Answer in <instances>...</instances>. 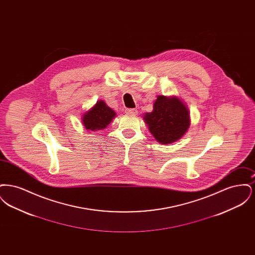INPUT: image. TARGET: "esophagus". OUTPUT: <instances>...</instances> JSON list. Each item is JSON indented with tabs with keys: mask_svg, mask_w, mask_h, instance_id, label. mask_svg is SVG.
Segmentation results:
<instances>
[{
	"mask_svg": "<svg viewBox=\"0 0 255 255\" xmlns=\"http://www.w3.org/2000/svg\"><path fill=\"white\" fill-rule=\"evenodd\" d=\"M125 113L127 114V115H136L137 114V110L136 109H126L125 110Z\"/></svg>",
	"mask_w": 255,
	"mask_h": 255,
	"instance_id": "34e87169",
	"label": "esophagus"
}]
</instances>
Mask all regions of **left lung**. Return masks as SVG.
Instances as JSON below:
<instances>
[{"label": "left lung", "instance_id": "left-lung-1", "mask_svg": "<svg viewBox=\"0 0 255 255\" xmlns=\"http://www.w3.org/2000/svg\"><path fill=\"white\" fill-rule=\"evenodd\" d=\"M150 133L160 144H170L181 139L190 127L187 106L176 96H158L153 111L143 115Z\"/></svg>", "mask_w": 255, "mask_h": 255}]
</instances>
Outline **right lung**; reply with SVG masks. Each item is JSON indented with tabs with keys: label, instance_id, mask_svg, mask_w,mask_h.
Segmentation results:
<instances>
[{
	"label": "right lung",
	"instance_id": "obj_1",
	"mask_svg": "<svg viewBox=\"0 0 255 255\" xmlns=\"http://www.w3.org/2000/svg\"><path fill=\"white\" fill-rule=\"evenodd\" d=\"M117 114L103 101L98 100L97 103L82 115L81 121L87 131L96 132L107 128Z\"/></svg>",
	"mask_w": 255,
	"mask_h": 255
}]
</instances>
